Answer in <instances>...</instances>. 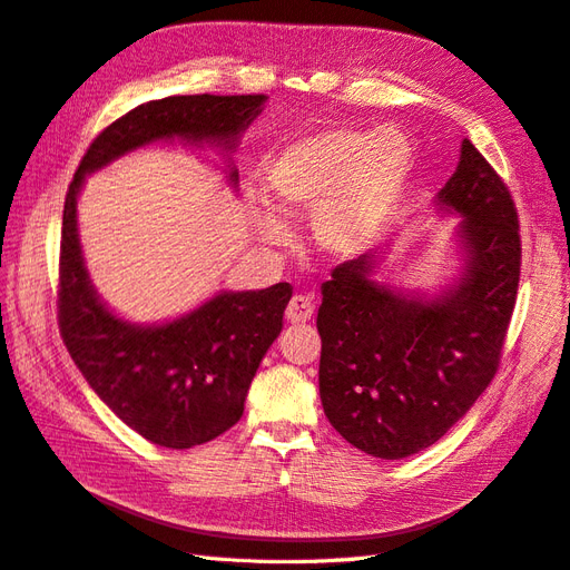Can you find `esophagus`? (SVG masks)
<instances>
[{
  "mask_svg": "<svg viewBox=\"0 0 570 570\" xmlns=\"http://www.w3.org/2000/svg\"><path fill=\"white\" fill-rule=\"evenodd\" d=\"M314 314V302L304 297V295H295L289 299L287 308H285V318L289 323H306Z\"/></svg>",
  "mask_w": 570,
  "mask_h": 570,
  "instance_id": "1",
  "label": "esophagus"
}]
</instances>
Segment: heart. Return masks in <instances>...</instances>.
Segmentation results:
<instances>
[{
  "label": "heart",
  "mask_w": 570,
  "mask_h": 570,
  "mask_svg": "<svg viewBox=\"0 0 570 570\" xmlns=\"http://www.w3.org/2000/svg\"><path fill=\"white\" fill-rule=\"evenodd\" d=\"M413 151L396 130L331 128L287 145L266 170V193L285 216L312 214V239L333 262H350L381 239L411 174ZM254 230L285 245L287 228L249 197Z\"/></svg>",
  "instance_id": "b5f03b06"
}]
</instances>
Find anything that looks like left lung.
Listing matches in <instances>:
<instances>
[{"instance_id": "obj_1", "label": "left lung", "mask_w": 570, "mask_h": 570, "mask_svg": "<svg viewBox=\"0 0 570 570\" xmlns=\"http://www.w3.org/2000/svg\"><path fill=\"white\" fill-rule=\"evenodd\" d=\"M433 204L459 216L450 283L421 292L375 281L385 254L375 249L337 266L321 287L323 411L344 440L377 459L419 454L465 416L497 373L519 289L513 199L471 140Z\"/></svg>"}]
</instances>
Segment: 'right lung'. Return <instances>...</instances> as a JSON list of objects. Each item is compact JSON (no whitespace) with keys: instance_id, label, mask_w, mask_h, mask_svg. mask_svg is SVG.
<instances>
[{"instance_id":"1","label":"right lung","mask_w":570,"mask_h":570,"mask_svg":"<svg viewBox=\"0 0 570 570\" xmlns=\"http://www.w3.org/2000/svg\"><path fill=\"white\" fill-rule=\"evenodd\" d=\"M266 95L166 97L118 118L85 154L63 204L59 327L85 381L116 416L145 440L189 450L233 428L245 411L249 385L283 331L289 283L266 289H220L193 312L164 323L120 318L95 289L78 230L85 178L126 154L180 140L230 154L264 111Z\"/></svg>"}]
</instances>
